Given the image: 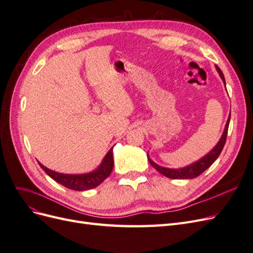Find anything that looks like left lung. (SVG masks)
Listing matches in <instances>:
<instances>
[{"label": "left lung", "instance_id": "1", "mask_svg": "<svg viewBox=\"0 0 253 253\" xmlns=\"http://www.w3.org/2000/svg\"><path fill=\"white\" fill-rule=\"evenodd\" d=\"M216 71L219 75L220 79L223 80L224 85L226 87V81H225V77L223 72L220 71V68L215 65ZM227 89V88H226ZM230 117H231V112L229 113V116L226 122V126L224 128V132L221 134L220 138L218 140V142L214 145V148L209 152L207 153L205 156H203L201 159L196 160L193 164H191L189 166H186L183 168H179V169H171V168H166L163 166H159L156 163L153 162V160L150 158L149 156V152H148V159L149 163L155 168V169L160 173L165 175L166 177H169L172 179H192L197 177L198 175H201L203 172H205L208 168L215 162L217 159V157L219 156L220 152L223 151V148L226 142V138H227V133H228V127H229V122H230Z\"/></svg>", "mask_w": 253, "mask_h": 253}]
</instances>
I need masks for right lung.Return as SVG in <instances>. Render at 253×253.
<instances>
[{
  "instance_id": "right-lung-1",
  "label": "right lung",
  "mask_w": 253,
  "mask_h": 253,
  "mask_svg": "<svg viewBox=\"0 0 253 253\" xmlns=\"http://www.w3.org/2000/svg\"><path fill=\"white\" fill-rule=\"evenodd\" d=\"M43 171L46 173L49 177L53 180L59 182L68 189H72L75 191H86L94 189L98 187L100 183L108 178L114 167L113 162V148L106 153L103 157L101 164L99 165L95 170L90 171L88 173H82V174H65V173H59L56 171H52L48 168L44 167L41 163L38 162Z\"/></svg>"
}]
</instances>
